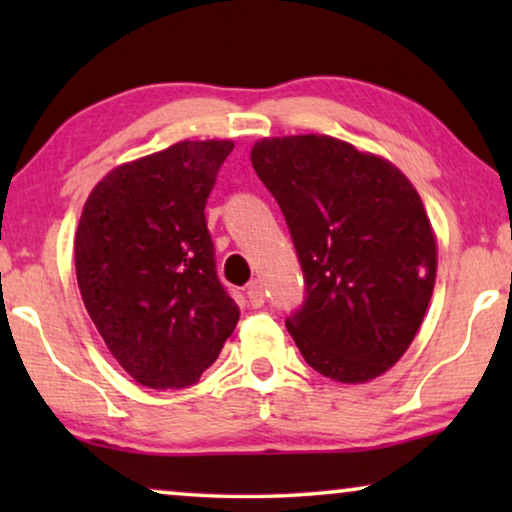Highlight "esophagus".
<instances>
[{
	"instance_id": "esophagus-1",
	"label": "esophagus",
	"mask_w": 512,
	"mask_h": 512,
	"mask_svg": "<svg viewBox=\"0 0 512 512\" xmlns=\"http://www.w3.org/2000/svg\"><path fill=\"white\" fill-rule=\"evenodd\" d=\"M247 298H249V305L251 307H263V303H265L263 284L261 282H251L247 286Z\"/></svg>"
}]
</instances>
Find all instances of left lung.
Returning a JSON list of instances; mask_svg holds the SVG:
<instances>
[{
  "mask_svg": "<svg viewBox=\"0 0 512 512\" xmlns=\"http://www.w3.org/2000/svg\"><path fill=\"white\" fill-rule=\"evenodd\" d=\"M251 165L282 209L305 277L286 328L317 373H387L422 326L436 237L405 174L328 135L261 139Z\"/></svg>",
  "mask_w": 512,
  "mask_h": 512,
  "instance_id": "1",
  "label": "left lung"
}]
</instances>
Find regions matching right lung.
<instances>
[{
	"mask_svg": "<svg viewBox=\"0 0 512 512\" xmlns=\"http://www.w3.org/2000/svg\"><path fill=\"white\" fill-rule=\"evenodd\" d=\"M233 142H179L116 167L88 195L76 279L114 359L139 384L184 389L235 331L205 205Z\"/></svg>",
	"mask_w": 512,
	"mask_h": 512,
	"instance_id": "obj_1",
	"label": "right lung"
}]
</instances>
